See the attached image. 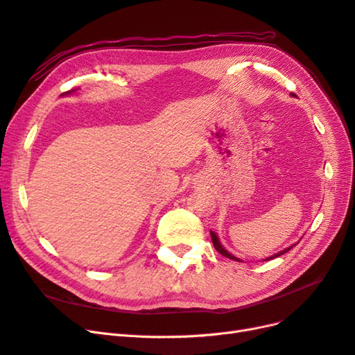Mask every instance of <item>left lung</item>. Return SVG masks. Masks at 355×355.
Returning a JSON list of instances; mask_svg holds the SVG:
<instances>
[{
	"instance_id": "1",
	"label": "left lung",
	"mask_w": 355,
	"mask_h": 355,
	"mask_svg": "<svg viewBox=\"0 0 355 355\" xmlns=\"http://www.w3.org/2000/svg\"><path fill=\"white\" fill-rule=\"evenodd\" d=\"M211 239H212V243H214V248L218 250V252L223 255V257H225V258H228V259H233V261H240V259H237L236 257H233L232 254H228L227 250L221 246V243H220V240H218V237H216V234L214 233V232H211ZM295 246V245H293ZM293 246H291V248H293ZM291 248H288V249H284V250H282V252H279V254H276L274 257H270V258H267L266 261H270V259H272V258H276V257H280V255H283V254H286L288 252V250H291Z\"/></svg>"
}]
</instances>
